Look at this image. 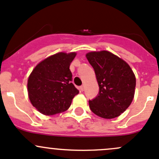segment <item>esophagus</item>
Instances as JSON below:
<instances>
[{
    "label": "esophagus",
    "mask_w": 159,
    "mask_h": 159,
    "mask_svg": "<svg viewBox=\"0 0 159 159\" xmlns=\"http://www.w3.org/2000/svg\"><path fill=\"white\" fill-rule=\"evenodd\" d=\"M80 90H81V92H84V85H81V87H80Z\"/></svg>",
    "instance_id": "1"
}]
</instances>
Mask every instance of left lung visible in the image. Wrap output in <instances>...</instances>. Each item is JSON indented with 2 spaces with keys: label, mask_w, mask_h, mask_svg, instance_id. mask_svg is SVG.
Wrapping results in <instances>:
<instances>
[{
  "label": "left lung",
  "mask_w": 159,
  "mask_h": 159,
  "mask_svg": "<svg viewBox=\"0 0 159 159\" xmlns=\"http://www.w3.org/2000/svg\"><path fill=\"white\" fill-rule=\"evenodd\" d=\"M85 56L99 87L98 96L89 102L91 110L104 119L120 116L134 97V73L125 61L107 50L89 52Z\"/></svg>",
  "instance_id": "1"
}]
</instances>
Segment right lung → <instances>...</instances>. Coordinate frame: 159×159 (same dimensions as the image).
I'll list each match as a JSON object with an SVG mask.
<instances>
[{
	"label": "right lung",
	"mask_w": 159,
	"mask_h": 159,
	"mask_svg": "<svg viewBox=\"0 0 159 159\" xmlns=\"http://www.w3.org/2000/svg\"><path fill=\"white\" fill-rule=\"evenodd\" d=\"M75 52H60L39 63L28 78V95L32 106L46 116L67 110L79 93L71 83L70 63Z\"/></svg>",
	"instance_id": "add662e5"
}]
</instances>
